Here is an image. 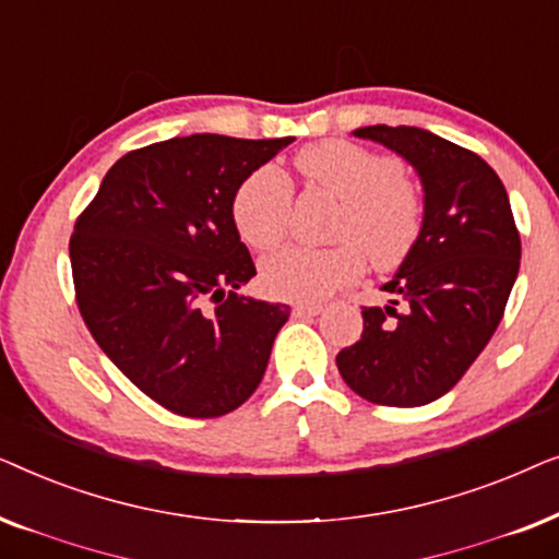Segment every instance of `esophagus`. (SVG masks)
<instances>
[{"instance_id":"obj_1","label":"esophagus","mask_w":559,"mask_h":559,"mask_svg":"<svg viewBox=\"0 0 559 559\" xmlns=\"http://www.w3.org/2000/svg\"><path fill=\"white\" fill-rule=\"evenodd\" d=\"M320 310H323V305H318V302H295V305H293L295 316H302V318L318 316Z\"/></svg>"}]
</instances>
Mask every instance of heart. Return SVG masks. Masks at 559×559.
<instances>
[{
	"label": "heart",
	"instance_id": "heart-1",
	"mask_svg": "<svg viewBox=\"0 0 559 559\" xmlns=\"http://www.w3.org/2000/svg\"><path fill=\"white\" fill-rule=\"evenodd\" d=\"M297 173L308 186L338 201L331 236L335 247H285L262 264V282L285 300H320L364 272L394 270L423 231L425 205L415 182L404 178L392 157L361 144L328 140L297 152ZM293 190L277 167L249 173L231 201L241 241L257 251L277 247L289 224Z\"/></svg>",
	"mask_w": 559,
	"mask_h": 559
}]
</instances>
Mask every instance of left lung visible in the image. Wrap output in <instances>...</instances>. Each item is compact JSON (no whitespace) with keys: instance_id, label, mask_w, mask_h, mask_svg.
Returning a JSON list of instances; mask_svg holds the SVG:
<instances>
[{"instance_id":"8db88e82","label":"left lung","mask_w":559,"mask_h":559,"mask_svg":"<svg viewBox=\"0 0 559 559\" xmlns=\"http://www.w3.org/2000/svg\"><path fill=\"white\" fill-rule=\"evenodd\" d=\"M354 134L415 167L425 218L400 272L381 287L392 300L361 310V338L335 364L364 400L419 407L448 394L491 341L516 282L522 239L507 188L476 152L419 127L377 124Z\"/></svg>"}]
</instances>
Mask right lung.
Returning a JSON list of instances; mask_svg holds the SVG:
<instances>
[{"label":"right lung","mask_w":559,"mask_h":559,"mask_svg":"<svg viewBox=\"0 0 559 559\" xmlns=\"http://www.w3.org/2000/svg\"><path fill=\"white\" fill-rule=\"evenodd\" d=\"M293 136L190 134L127 152L73 226L81 318L114 366L182 417L254 394L289 308L236 293L257 274L231 218L236 188Z\"/></svg>","instance_id":"1"}]
</instances>
